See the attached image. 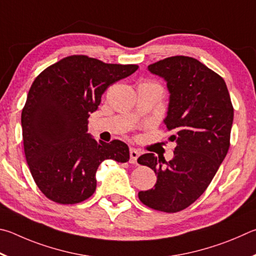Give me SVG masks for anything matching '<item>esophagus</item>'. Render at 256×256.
<instances>
[{
    "label": "esophagus",
    "mask_w": 256,
    "mask_h": 256,
    "mask_svg": "<svg viewBox=\"0 0 256 256\" xmlns=\"http://www.w3.org/2000/svg\"><path fill=\"white\" fill-rule=\"evenodd\" d=\"M140 158V152L136 148H130V162L132 164H137V158Z\"/></svg>",
    "instance_id": "1"
}]
</instances>
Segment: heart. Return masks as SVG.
<instances>
[{
  "instance_id": "obj_1",
  "label": "heart",
  "mask_w": 256,
  "mask_h": 256,
  "mask_svg": "<svg viewBox=\"0 0 256 256\" xmlns=\"http://www.w3.org/2000/svg\"><path fill=\"white\" fill-rule=\"evenodd\" d=\"M146 84H156V83H154V82H145ZM156 85H158V84H156Z\"/></svg>"
}]
</instances>
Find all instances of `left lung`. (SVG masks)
I'll list each match as a JSON object with an SVG mask.
<instances>
[{
	"label": "left lung",
	"instance_id": "obj_1",
	"mask_svg": "<svg viewBox=\"0 0 256 256\" xmlns=\"http://www.w3.org/2000/svg\"><path fill=\"white\" fill-rule=\"evenodd\" d=\"M148 70L166 80L170 103L164 124L176 132L170 140L176 147L168 162L153 153L140 156L137 162L154 170L158 181L138 198L152 209L178 212L204 194L226 158L234 108L224 78L196 58L168 57Z\"/></svg>",
	"mask_w": 256,
	"mask_h": 256
}]
</instances>
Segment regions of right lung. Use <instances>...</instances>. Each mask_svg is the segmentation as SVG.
<instances>
[{
    "instance_id": "obj_1",
    "label": "right lung",
    "mask_w": 256,
    "mask_h": 256,
    "mask_svg": "<svg viewBox=\"0 0 256 256\" xmlns=\"http://www.w3.org/2000/svg\"><path fill=\"white\" fill-rule=\"evenodd\" d=\"M137 70L73 55L34 78L21 114L22 138L31 176L48 199L82 202L96 191L103 160L128 162V146L118 140L96 142L88 134V119L106 90Z\"/></svg>"
}]
</instances>
